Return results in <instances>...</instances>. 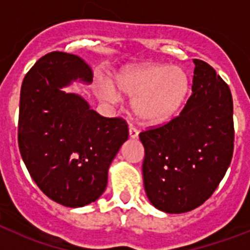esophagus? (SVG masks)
Returning <instances> with one entry per match:
<instances>
[{"instance_id": "esophagus-1", "label": "esophagus", "mask_w": 250, "mask_h": 250, "mask_svg": "<svg viewBox=\"0 0 250 250\" xmlns=\"http://www.w3.org/2000/svg\"><path fill=\"white\" fill-rule=\"evenodd\" d=\"M129 135H130V138H132V139L138 138L139 130L136 129V127H134V126H130L129 127Z\"/></svg>"}]
</instances>
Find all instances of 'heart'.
Listing matches in <instances>:
<instances>
[{
	"label": "heart",
	"mask_w": 250,
	"mask_h": 250,
	"mask_svg": "<svg viewBox=\"0 0 250 250\" xmlns=\"http://www.w3.org/2000/svg\"><path fill=\"white\" fill-rule=\"evenodd\" d=\"M123 94L135 98L134 111L141 120L161 124L173 118L184 105L190 89L187 72L178 66L161 63L123 70L114 79ZM109 81L98 83L96 91L107 103L120 101V94Z\"/></svg>",
	"instance_id": "b5f03b06"
}]
</instances>
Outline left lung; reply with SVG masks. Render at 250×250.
Returning a JSON list of instances; mask_svg holds the SVG:
<instances>
[{
	"label": "left lung",
	"instance_id": "1",
	"mask_svg": "<svg viewBox=\"0 0 250 250\" xmlns=\"http://www.w3.org/2000/svg\"><path fill=\"white\" fill-rule=\"evenodd\" d=\"M191 96L175 118L139 134L150 203L169 214L190 211L211 196L234 150L233 99L209 63L194 60Z\"/></svg>",
	"mask_w": 250,
	"mask_h": 250
}]
</instances>
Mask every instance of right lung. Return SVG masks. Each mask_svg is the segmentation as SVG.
<instances>
[{
	"label": "right lung",
	"mask_w": 250,
	"mask_h": 250,
	"mask_svg": "<svg viewBox=\"0 0 250 250\" xmlns=\"http://www.w3.org/2000/svg\"><path fill=\"white\" fill-rule=\"evenodd\" d=\"M92 75L81 57L54 51L30 68L21 86L22 160L45 195L70 208L104 193L110 164L129 138L123 118H104L83 98L60 90L76 79L91 83Z\"/></svg>",
	"instance_id": "right-lung-1"
}]
</instances>
